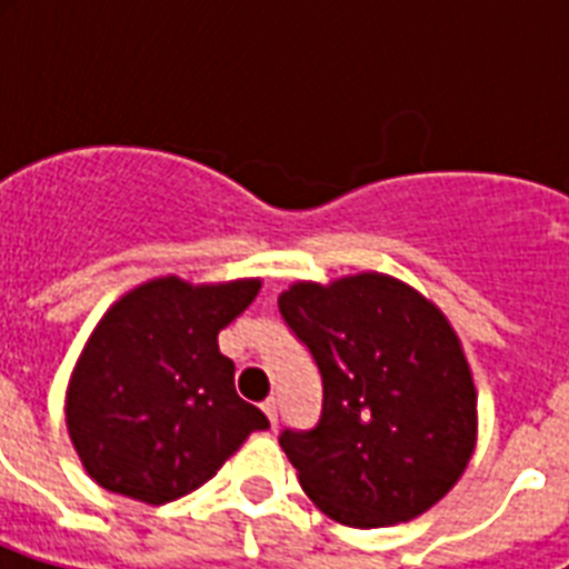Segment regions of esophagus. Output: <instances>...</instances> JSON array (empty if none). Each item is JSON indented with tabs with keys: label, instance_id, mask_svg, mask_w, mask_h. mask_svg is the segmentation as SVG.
I'll return each instance as SVG.
<instances>
[{
	"label": "esophagus",
	"instance_id": "obj_1",
	"mask_svg": "<svg viewBox=\"0 0 569 569\" xmlns=\"http://www.w3.org/2000/svg\"><path fill=\"white\" fill-rule=\"evenodd\" d=\"M262 413L268 416L271 428H277V413H280V407H277V398H266V401H262Z\"/></svg>",
	"mask_w": 569,
	"mask_h": 569
}]
</instances>
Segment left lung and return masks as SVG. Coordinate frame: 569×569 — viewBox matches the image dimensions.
Segmentation results:
<instances>
[{
	"mask_svg": "<svg viewBox=\"0 0 569 569\" xmlns=\"http://www.w3.org/2000/svg\"><path fill=\"white\" fill-rule=\"evenodd\" d=\"M321 375V416L280 433L303 493L357 529L425 513L476 449V387L455 330L387 274L295 283L277 298Z\"/></svg>",
	"mask_w": 569,
	"mask_h": 569,
	"instance_id": "1",
	"label": "left lung"
}]
</instances>
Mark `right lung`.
I'll list each match as a JSON object with an SVG mask.
<instances>
[{"instance_id": "right-lung-1", "label": "right lung", "mask_w": 569, "mask_h": 569, "mask_svg": "<svg viewBox=\"0 0 569 569\" xmlns=\"http://www.w3.org/2000/svg\"><path fill=\"white\" fill-rule=\"evenodd\" d=\"M257 292L259 280L162 277L102 316L67 389V431L97 485L147 505L173 502L266 431V413L236 396V366L218 351V333Z\"/></svg>"}]
</instances>
